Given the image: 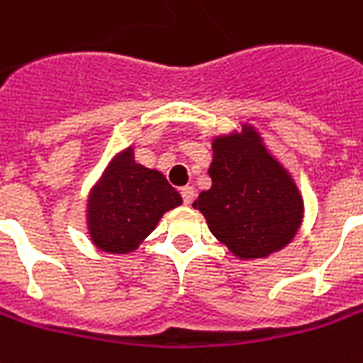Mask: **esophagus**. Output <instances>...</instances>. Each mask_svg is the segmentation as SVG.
<instances>
[{
	"label": "esophagus",
	"instance_id": "obj_1",
	"mask_svg": "<svg viewBox=\"0 0 363 363\" xmlns=\"http://www.w3.org/2000/svg\"><path fill=\"white\" fill-rule=\"evenodd\" d=\"M181 194L184 204H191V202L194 201V189H192V186H182Z\"/></svg>",
	"mask_w": 363,
	"mask_h": 363
}]
</instances>
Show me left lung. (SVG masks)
I'll list each match as a JSON object with an SVG mask.
<instances>
[{
	"instance_id": "1",
	"label": "left lung",
	"mask_w": 363,
	"mask_h": 363,
	"mask_svg": "<svg viewBox=\"0 0 363 363\" xmlns=\"http://www.w3.org/2000/svg\"><path fill=\"white\" fill-rule=\"evenodd\" d=\"M208 174L211 189L192 206L233 256L260 260L294 240L304 218L302 192L252 125L214 137Z\"/></svg>"
}]
</instances>
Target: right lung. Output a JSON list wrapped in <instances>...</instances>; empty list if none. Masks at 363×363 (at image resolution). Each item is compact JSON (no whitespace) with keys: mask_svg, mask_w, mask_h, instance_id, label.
<instances>
[{"mask_svg":"<svg viewBox=\"0 0 363 363\" xmlns=\"http://www.w3.org/2000/svg\"><path fill=\"white\" fill-rule=\"evenodd\" d=\"M182 196L157 169L135 161L133 145L117 152L89 192V240L101 252L130 254Z\"/></svg>","mask_w":363,"mask_h":363,"instance_id":"right-lung-1","label":"right lung"}]
</instances>
